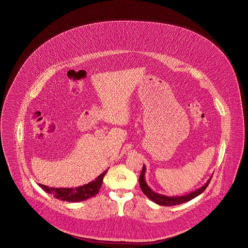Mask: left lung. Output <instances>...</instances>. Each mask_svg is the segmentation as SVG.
I'll use <instances>...</instances> for the list:
<instances>
[{"instance_id": "8db88e82", "label": "left lung", "mask_w": 248, "mask_h": 248, "mask_svg": "<svg viewBox=\"0 0 248 248\" xmlns=\"http://www.w3.org/2000/svg\"><path fill=\"white\" fill-rule=\"evenodd\" d=\"M145 171H146V167L143 166L142 171H141L140 176H139V185H140V188L142 190V192L150 200H152L156 204L160 205V206H166V207L180 205V204L186 203L187 201H190L191 199L198 197L200 194H202L206 190V188L208 187V184L210 183V180L212 178V176H211L210 178L208 179V182L202 187L197 189L196 191H193V192L189 193V194L186 195V196H182V197H167V196H163V195H159L158 193H155V192H153L151 189L149 188V186L147 185V183L145 181Z\"/></svg>"}]
</instances>
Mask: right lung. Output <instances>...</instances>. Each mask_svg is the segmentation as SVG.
Returning <instances> with one entry per match:
<instances>
[{
    "mask_svg": "<svg viewBox=\"0 0 248 248\" xmlns=\"http://www.w3.org/2000/svg\"><path fill=\"white\" fill-rule=\"evenodd\" d=\"M107 170L102 172L98 178L89 184L78 186L76 188H55V187H49L47 186L39 185L41 188L45 192L52 194L54 198L60 199L62 201H68V202H80L86 199L94 197L99 193V189L101 187L103 177L106 174Z\"/></svg>",
    "mask_w": 248,
    "mask_h": 248,
    "instance_id": "add662e5",
    "label": "right lung"
}]
</instances>
